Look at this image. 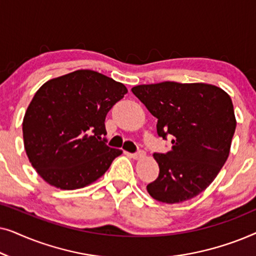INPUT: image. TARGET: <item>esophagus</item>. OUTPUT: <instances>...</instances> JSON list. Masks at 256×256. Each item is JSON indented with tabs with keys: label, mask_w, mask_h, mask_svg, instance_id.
Here are the masks:
<instances>
[{
	"label": "esophagus",
	"mask_w": 256,
	"mask_h": 256,
	"mask_svg": "<svg viewBox=\"0 0 256 256\" xmlns=\"http://www.w3.org/2000/svg\"><path fill=\"white\" fill-rule=\"evenodd\" d=\"M129 156L132 157V158H134V160H138V158H142V157H144V152H143V150H138V152H134V154H128Z\"/></svg>",
	"instance_id": "obj_1"
}]
</instances>
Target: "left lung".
Here are the masks:
<instances>
[{
  "mask_svg": "<svg viewBox=\"0 0 256 256\" xmlns=\"http://www.w3.org/2000/svg\"><path fill=\"white\" fill-rule=\"evenodd\" d=\"M157 118V134L171 150L155 152L158 177L146 185L156 200L177 204L196 197L214 180L230 155L236 132L232 100L208 84L163 82L132 88Z\"/></svg>",
  "mask_w": 256,
  "mask_h": 256,
  "instance_id": "8db88e82",
  "label": "left lung"
}]
</instances>
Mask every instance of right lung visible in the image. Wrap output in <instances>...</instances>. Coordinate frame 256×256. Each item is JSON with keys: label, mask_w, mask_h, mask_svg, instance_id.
I'll return each instance as SVG.
<instances>
[{"label": "right lung", "mask_w": 256, "mask_h": 256, "mask_svg": "<svg viewBox=\"0 0 256 256\" xmlns=\"http://www.w3.org/2000/svg\"><path fill=\"white\" fill-rule=\"evenodd\" d=\"M128 90L90 70L45 82L23 120L24 148L48 184L73 190L100 178L122 152L106 144V115Z\"/></svg>", "instance_id": "obj_1"}]
</instances>
